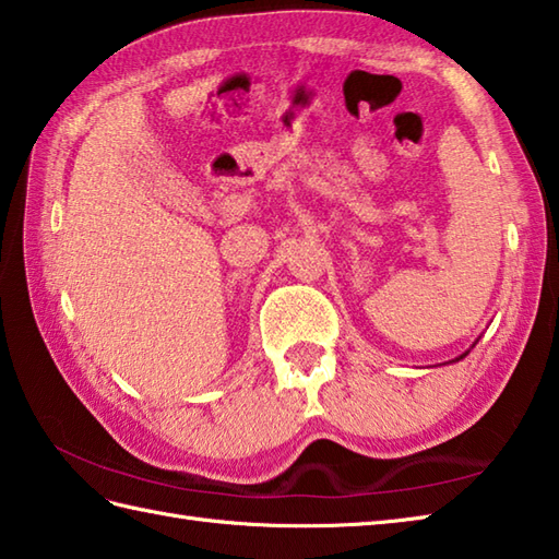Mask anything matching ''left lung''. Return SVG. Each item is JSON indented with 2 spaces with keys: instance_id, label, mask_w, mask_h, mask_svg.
I'll list each match as a JSON object with an SVG mask.
<instances>
[{
  "instance_id": "left-lung-1",
  "label": "left lung",
  "mask_w": 559,
  "mask_h": 559,
  "mask_svg": "<svg viewBox=\"0 0 559 559\" xmlns=\"http://www.w3.org/2000/svg\"><path fill=\"white\" fill-rule=\"evenodd\" d=\"M461 358H466V353H463V355H459V358H456V360H461Z\"/></svg>"
}]
</instances>
